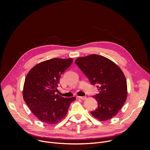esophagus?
<instances>
[{"instance_id":"obj_1","label":"esophagus","mask_w":150,"mask_h":150,"mask_svg":"<svg viewBox=\"0 0 150 150\" xmlns=\"http://www.w3.org/2000/svg\"><path fill=\"white\" fill-rule=\"evenodd\" d=\"M79 98H81V100H85L87 98V97L86 96H82V97H78Z\"/></svg>"}]
</instances>
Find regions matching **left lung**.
Returning a JSON list of instances; mask_svg holds the SVG:
<instances>
[{
    "instance_id": "obj_1",
    "label": "left lung",
    "mask_w": 150,
    "mask_h": 150,
    "mask_svg": "<svg viewBox=\"0 0 150 150\" xmlns=\"http://www.w3.org/2000/svg\"><path fill=\"white\" fill-rule=\"evenodd\" d=\"M75 63L90 83L98 88L99 93L93 96L98 107L91 115L100 121L115 116L127 94L126 80L121 69L111 60L98 54L78 57Z\"/></svg>"
}]
</instances>
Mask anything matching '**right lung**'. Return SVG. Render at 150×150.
Instances as JSON below:
<instances>
[{
	"instance_id": "right-lung-1",
	"label": "right lung",
	"mask_w": 150,
	"mask_h": 150,
	"mask_svg": "<svg viewBox=\"0 0 150 150\" xmlns=\"http://www.w3.org/2000/svg\"><path fill=\"white\" fill-rule=\"evenodd\" d=\"M72 62L71 58H53L37 64L27 75L23 98L31 112L42 122L57 123L66 116L71 103L76 99L56 94L61 75Z\"/></svg>"
}]
</instances>
